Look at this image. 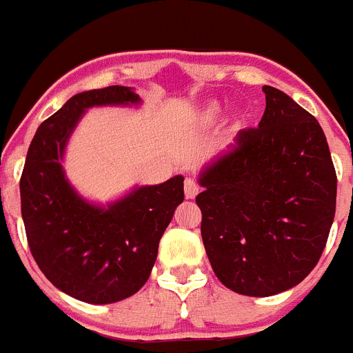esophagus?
<instances>
[{"instance_id":"obj_1","label":"esophagus","mask_w":353,"mask_h":353,"mask_svg":"<svg viewBox=\"0 0 353 353\" xmlns=\"http://www.w3.org/2000/svg\"><path fill=\"white\" fill-rule=\"evenodd\" d=\"M183 192H185V198H187V199L196 198V194H198V192H199L198 183H196L194 180L187 179V180H185V185H183Z\"/></svg>"}]
</instances>
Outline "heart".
<instances>
[{"instance_id": "heart-1", "label": "heart", "mask_w": 353, "mask_h": 353, "mask_svg": "<svg viewBox=\"0 0 353 353\" xmlns=\"http://www.w3.org/2000/svg\"><path fill=\"white\" fill-rule=\"evenodd\" d=\"M223 118V108L217 102H208L194 114V121L198 127H212Z\"/></svg>"}]
</instances>
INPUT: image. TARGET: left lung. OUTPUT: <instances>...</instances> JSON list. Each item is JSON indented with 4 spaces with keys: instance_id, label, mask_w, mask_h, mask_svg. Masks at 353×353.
Here are the masks:
<instances>
[{
    "instance_id": "8db88e82",
    "label": "left lung",
    "mask_w": 353,
    "mask_h": 353,
    "mask_svg": "<svg viewBox=\"0 0 353 353\" xmlns=\"http://www.w3.org/2000/svg\"><path fill=\"white\" fill-rule=\"evenodd\" d=\"M256 129L199 173L201 239L215 276L249 297L297 286L316 267L336 214L338 179L325 134L292 97L263 86Z\"/></svg>"
}]
</instances>
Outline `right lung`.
<instances>
[{
  "label": "right lung",
  "instance_id": "obj_1",
  "mask_svg": "<svg viewBox=\"0 0 353 353\" xmlns=\"http://www.w3.org/2000/svg\"><path fill=\"white\" fill-rule=\"evenodd\" d=\"M129 86L74 95L42 121L21 176V212L39 269L63 293L88 304L123 301L148 281L159 240L183 201V176L136 187L108 207L79 196L65 176L63 154L84 111L138 105Z\"/></svg>",
  "mask_w": 353,
  "mask_h": 353
}]
</instances>
